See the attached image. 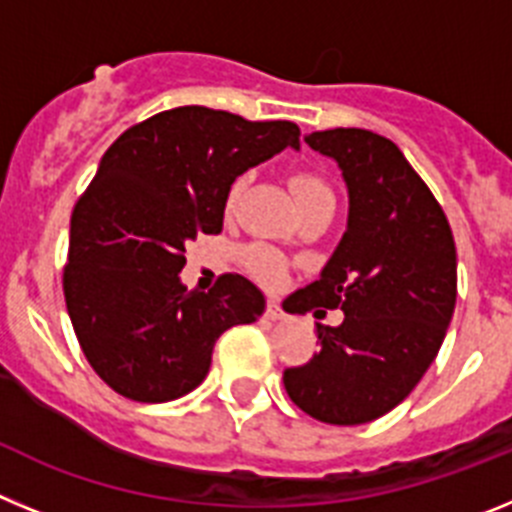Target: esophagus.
Listing matches in <instances>:
<instances>
[{"label":"esophagus","mask_w":512,"mask_h":512,"mask_svg":"<svg viewBox=\"0 0 512 512\" xmlns=\"http://www.w3.org/2000/svg\"><path fill=\"white\" fill-rule=\"evenodd\" d=\"M264 318L271 320V323H277V320H284V318H287V315H284V310H282V305H279V302L271 300L269 305H266Z\"/></svg>","instance_id":"esophagus-1"}]
</instances>
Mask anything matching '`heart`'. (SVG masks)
<instances>
[{
    "label": "heart",
    "mask_w": 512,
    "mask_h": 512,
    "mask_svg": "<svg viewBox=\"0 0 512 512\" xmlns=\"http://www.w3.org/2000/svg\"><path fill=\"white\" fill-rule=\"evenodd\" d=\"M243 184L246 182H243V179H238V182L230 187L228 207H233V202L238 200V194L243 192ZM289 187H292V192H295V200L300 207L315 205V202H333V192H330L328 182H325L323 176L310 174V171H300V174L292 176ZM246 264H248V269H251L253 277L264 284H274L279 277H282V271H284L282 259H279L277 253L266 246L248 248Z\"/></svg>",
    "instance_id": "b5f03b06"
}]
</instances>
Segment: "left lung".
<instances>
[{"instance_id": "obj_1", "label": "left lung", "mask_w": 512, "mask_h": 512, "mask_svg": "<svg viewBox=\"0 0 512 512\" xmlns=\"http://www.w3.org/2000/svg\"><path fill=\"white\" fill-rule=\"evenodd\" d=\"M333 158L348 189L346 233L320 277L284 300L318 325L320 351L284 372V390L310 418L361 425L397 408L436 359L456 305V246L441 205L408 158L361 128L305 135Z\"/></svg>"}]
</instances>
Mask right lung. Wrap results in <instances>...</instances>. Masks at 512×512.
Listing matches in <instances>:
<instances>
[{"instance_id":"obj_1","label":"right lung","mask_w":512,"mask_h":512,"mask_svg":"<svg viewBox=\"0 0 512 512\" xmlns=\"http://www.w3.org/2000/svg\"><path fill=\"white\" fill-rule=\"evenodd\" d=\"M284 148L295 122L200 104L158 112L107 148L71 215L63 295L79 346L117 395L169 402L200 387L225 330L259 320L264 292L223 274L184 287V246L220 233L230 184Z\"/></svg>"}]
</instances>
